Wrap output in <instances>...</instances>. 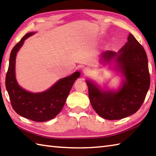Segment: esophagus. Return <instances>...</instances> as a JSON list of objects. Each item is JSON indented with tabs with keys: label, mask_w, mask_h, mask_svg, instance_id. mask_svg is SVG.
Listing matches in <instances>:
<instances>
[{
	"label": "esophagus",
	"mask_w": 156,
	"mask_h": 156,
	"mask_svg": "<svg viewBox=\"0 0 156 156\" xmlns=\"http://www.w3.org/2000/svg\"><path fill=\"white\" fill-rule=\"evenodd\" d=\"M82 72H83V74L84 75H88L90 73V69L88 68H84L82 69Z\"/></svg>",
	"instance_id": "esophagus-1"
}]
</instances>
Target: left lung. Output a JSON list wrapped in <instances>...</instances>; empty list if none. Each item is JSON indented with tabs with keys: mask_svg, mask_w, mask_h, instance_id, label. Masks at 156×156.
I'll list each match as a JSON object with an SVG mask.
<instances>
[{
	"mask_svg": "<svg viewBox=\"0 0 156 156\" xmlns=\"http://www.w3.org/2000/svg\"><path fill=\"white\" fill-rule=\"evenodd\" d=\"M101 64H113L121 76L117 89L102 88L87 79L89 98L92 108L101 117L118 120L135 113L145 100L150 88L147 57L144 48L131 34L118 52L106 51L101 55Z\"/></svg>",
	"mask_w": 156,
	"mask_h": 156,
	"instance_id": "left-lung-1",
	"label": "left lung"
}]
</instances>
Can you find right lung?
<instances>
[{
    "label": "right lung",
    "mask_w": 156,
    "mask_h": 156,
    "mask_svg": "<svg viewBox=\"0 0 156 156\" xmlns=\"http://www.w3.org/2000/svg\"><path fill=\"white\" fill-rule=\"evenodd\" d=\"M36 34L30 32L12 48L6 76L5 85L13 109L18 115L36 122H44L55 117L64 107L66 98L80 72L59 79L46 90L31 92L22 88L16 79V57L25 39Z\"/></svg>",
    "instance_id": "add662e5"
}]
</instances>
